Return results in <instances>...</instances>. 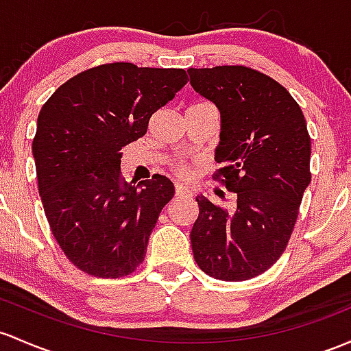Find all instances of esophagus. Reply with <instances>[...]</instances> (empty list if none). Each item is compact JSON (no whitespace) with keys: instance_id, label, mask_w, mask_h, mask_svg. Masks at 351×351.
<instances>
[{"instance_id":"obj_1","label":"esophagus","mask_w":351,"mask_h":351,"mask_svg":"<svg viewBox=\"0 0 351 351\" xmlns=\"http://www.w3.org/2000/svg\"><path fill=\"white\" fill-rule=\"evenodd\" d=\"M175 193L176 196H191V190L188 186H183V184H176Z\"/></svg>"}]
</instances>
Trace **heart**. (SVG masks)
Segmentation results:
<instances>
[{
    "label": "heart",
    "mask_w": 351,
    "mask_h": 351,
    "mask_svg": "<svg viewBox=\"0 0 351 351\" xmlns=\"http://www.w3.org/2000/svg\"><path fill=\"white\" fill-rule=\"evenodd\" d=\"M173 168H175V171L178 173L182 178H186V176H190V173H191L190 167H188L186 163H183V161H176V163L173 165Z\"/></svg>",
    "instance_id": "b5f03b06"
}]
</instances>
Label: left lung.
<instances>
[{
    "instance_id": "8db88e82",
    "label": "left lung",
    "mask_w": 351,
    "mask_h": 351,
    "mask_svg": "<svg viewBox=\"0 0 351 351\" xmlns=\"http://www.w3.org/2000/svg\"><path fill=\"white\" fill-rule=\"evenodd\" d=\"M188 75L196 93L218 108L215 180L237 196L233 211L196 198L195 261L223 282L255 278L287 248L311 182L305 117L287 88L256 69L190 68Z\"/></svg>"
}]
</instances>
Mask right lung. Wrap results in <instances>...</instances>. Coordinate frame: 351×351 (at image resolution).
<instances>
[{"mask_svg": "<svg viewBox=\"0 0 351 351\" xmlns=\"http://www.w3.org/2000/svg\"><path fill=\"white\" fill-rule=\"evenodd\" d=\"M184 69L108 63L78 73L38 114L33 156L45 215L75 267L121 278L143 263L149 234L175 195L167 176L133 184L121 148L188 83Z\"/></svg>", "mask_w": 351, "mask_h": 351, "instance_id": "1", "label": "right lung"}]
</instances>
